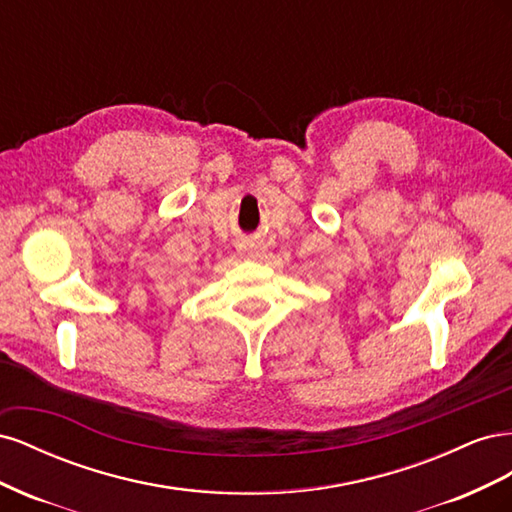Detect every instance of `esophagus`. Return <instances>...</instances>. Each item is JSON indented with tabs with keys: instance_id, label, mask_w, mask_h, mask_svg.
<instances>
[{
	"instance_id": "obj_1",
	"label": "esophagus",
	"mask_w": 512,
	"mask_h": 512,
	"mask_svg": "<svg viewBox=\"0 0 512 512\" xmlns=\"http://www.w3.org/2000/svg\"><path fill=\"white\" fill-rule=\"evenodd\" d=\"M239 252L245 254L247 258H260V254L265 252V245L256 239H241L239 241Z\"/></svg>"
}]
</instances>
